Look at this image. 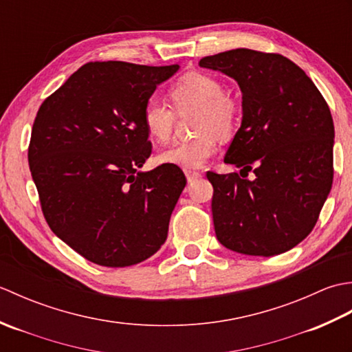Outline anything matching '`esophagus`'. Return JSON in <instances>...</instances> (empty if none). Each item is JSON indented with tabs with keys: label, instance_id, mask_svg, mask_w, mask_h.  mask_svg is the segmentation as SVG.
<instances>
[{
	"label": "esophagus",
	"instance_id": "1",
	"mask_svg": "<svg viewBox=\"0 0 352 352\" xmlns=\"http://www.w3.org/2000/svg\"><path fill=\"white\" fill-rule=\"evenodd\" d=\"M184 174H186V178H188V182L190 183V182H193V180H197V178H199L201 177V172H198V170H192V169H186L184 170Z\"/></svg>",
	"mask_w": 352,
	"mask_h": 352
}]
</instances>
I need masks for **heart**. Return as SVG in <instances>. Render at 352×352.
Segmentation results:
<instances>
[{
  "instance_id": "obj_1",
  "label": "heart",
  "mask_w": 352,
  "mask_h": 352,
  "mask_svg": "<svg viewBox=\"0 0 352 352\" xmlns=\"http://www.w3.org/2000/svg\"><path fill=\"white\" fill-rule=\"evenodd\" d=\"M169 98L178 115L193 110L190 126L195 136L178 142L159 155L160 163L177 164L184 169L201 168L216 153V136L227 139L237 124L236 102L226 96V89L204 72H188L172 83ZM177 115L157 96H149L142 110V124L149 139L163 144L174 131Z\"/></svg>"
}]
</instances>
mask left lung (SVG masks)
Segmentation results:
<instances>
[{"mask_svg": "<svg viewBox=\"0 0 352 352\" xmlns=\"http://www.w3.org/2000/svg\"><path fill=\"white\" fill-rule=\"evenodd\" d=\"M199 66L241 87L242 125L223 162L242 175L256 174L246 181L237 172H207L216 237L246 256L286 252L311 233L331 190L328 104L300 66L275 52L237 48L201 58Z\"/></svg>", "mask_w": 352, "mask_h": 352, "instance_id": "obj_1", "label": "left lung"}]
</instances>
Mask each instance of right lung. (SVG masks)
Listing matches in <instances>:
<instances>
[{
  "mask_svg": "<svg viewBox=\"0 0 352 352\" xmlns=\"http://www.w3.org/2000/svg\"><path fill=\"white\" fill-rule=\"evenodd\" d=\"M178 68L86 63L37 110L28 164L43 216L92 263L138 265L166 241L186 177L169 163L139 172L151 155L142 110Z\"/></svg>",
  "mask_w": 352,
  "mask_h": 352,
  "instance_id": "1",
  "label": "right lung"
}]
</instances>
